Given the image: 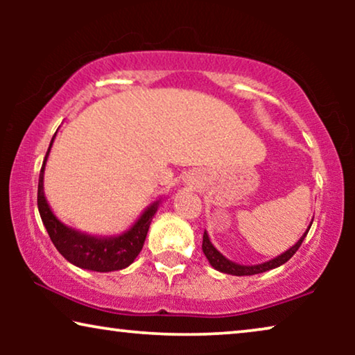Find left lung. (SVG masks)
Returning <instances> with one entry per match:
<instances>
[{"mask_svg":"<svg viewBox=\"0 0 355 355\" xmlns=\"http://www.w3.org/2000/svg\"><path fill=\"white\" fill-rule=\"evenodd\" d=\"M310 226H312V223H310ZM310 226L307 227V231L304 232V236L300 237L297 241V244H294L291 247L289 250H286L284 254H281L276 257V259L270 260V261H265V263H260V265H252V266H245V265H239V263H234V261L227 260L226 257H223L220 252H218L213 244L208 239V234L207 231L203 232V242H202V250L205 257L210 261V265L213 268L221 271V273H227V275H234V276H250V275H259V273H263V271H268V270H273V268H278L283 263H286L291 257H293L295 252L299 250L300 244H302V241L305 239V236H307V232L310 230Z\"/></svg>","mask_w":355,"mask_h":355,"instance_id":"obj_1","label":"left lung"}]
</instances>
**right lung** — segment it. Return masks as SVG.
<instances>
[{
    "label": "right lung",
    "mask_w": 355,
    "mask_h": 355,
    "mask_svg": "<svg viewBox=\"0 0 355 355\" xmlns=\"http://www.w3.org/2000/svg\"><path fill=\"white\" fill-rule=\"evenodd\" d=\"M55 135H53L50 147H48L45 159H43L40 178H38L37 193L38 211H40L42 221L46 227L48 236H50V239L53 244H55L58 252H60L67 261L79 266V268L100 271V273L125 268V266L132 263L135 257L140 254V250H142L150 223H152V218L158 210L159 202H155L153 205H150L147 210L142 213V216L135 221V225L130 227L129 231H125L119 236H89L84 234V232L72 230L69 226L62 225V223L53 215L51 208L48 205L45 198V193H43V171H45L46 158L48 153H50L53 140H55Z\"/></svg>",
    "instance_id": "obj_1"
}]
</instances>
